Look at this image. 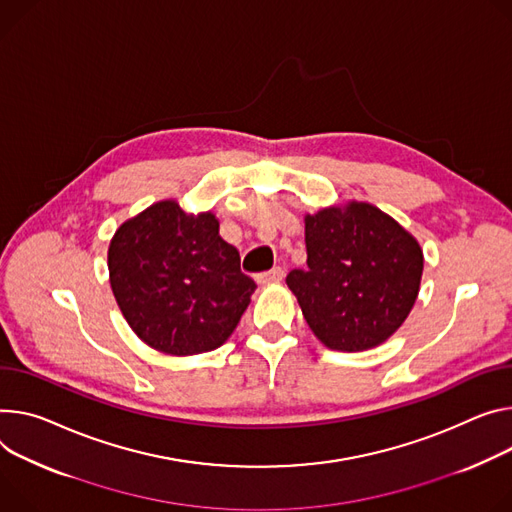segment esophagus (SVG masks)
<instances>
[{
    "label": "esophagus",
    "instance_id": "esophagus-1",
    "mask_svg": "<svg viewBox=\"0 0 512 512\" xmlns=\"http://www.w3.org/2000/svg\"><path fill=\"white\" fill-rule=\"evenodd\" d=\"M282 280H284V269L282 267H273V269L257 275V282L259 284H277V282H282Z\"/></svg>",
    "mask_w": 512,
    "mask_h": 512
}]
</instances>
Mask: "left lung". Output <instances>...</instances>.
<instances>
[{
  "instance_id": "obj_1",
  "label": "left lung",
  "mask_w": 512,
  "mask_h": 512,
  "mask_svg": "<svg viewBox=\"0 0 512 512\" xmlns=\"http://www.w3.org/2000/svg\"><path fill=\"white\" fill-rule=\"evenodd\" d=\"M306 269L288 288L320 343L365 351L390 339L410 314L423 275L421 245L367 202L306 214Z\"/></svg>"
}]
</instances>
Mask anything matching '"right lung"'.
<instances>
[{
    "instance_id": "right-lung-1",
    "label": "right lung",
    "mask_w": 512,
    "mask_h": 512,
    "mask_svg": "<svg viewBox=\"0 0 512 512\" xmlns=\"http://www.w3.org/2000/svg\"><path fill=\"white\" fill-rule=\"evenodd\" d=\"M212 212L185 214L163 200L126 220L110 241L114 298L130 329L167 355L220 347L251 302L255 282Z\"/></svg>"
}]
</instances>
